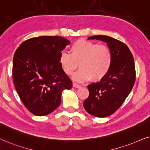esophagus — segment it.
I'll return each instance as SVG.
<instances>
[{
    "mask_svg": "<svg viewBox=\"0 0 150 150\" xmlns=\"http://www.w3.org/2000/svg\"><path fill=\"white\" fill-rule=\"evenodd\" d=\"M73 86L74 88H80L81 87V85L77 84V83H73Z\"/></svg>",
    "mask_w": 150,
    "mask_h": 150,
    "instance_id": "1",
    "label": "esophagus"
}]
</instances>
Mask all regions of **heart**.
I'll return each mask as SVG.
<instances>
[{"label":"heart","mask_w":150,"mask_h":150,"mask_svg":"<svg viewBox=\"0 0 150 150\" xmlns=\"http://www.w3.org/2000/svg\"><path fill=\"white\" fill-rule=\"evenodd\" d=\"M112 55L106 45L87 40H77L71 47V53L63 51L59 62L64 72L71 75L78 67L81 68L73 76L75 81L84 82L90 79H102L111 67Z\"/></svg>","instance_id":"heart-1"}]
</instances>
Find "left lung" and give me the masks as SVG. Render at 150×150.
<instances>
[{
  "mask_svg": "<svg viewBox=\"0 0 150 150\" xmlns=\"http://www.w3.org/2000/svg\"><path fill=\"white\" fill-rule=\"evenodd\" d=\"M88 40L104 42L112 55L108 73L99 82L88 86L89 96L83 103L90 115L106 117L119 108L132 89L136 79L134 62L129 48L113 38L93 35Z\"/></svg>",
  "mask_w": 150,
  "mask_h": 150,
  "instance_id": "obj_1",
  "label": "left lung"
}]
</instances>
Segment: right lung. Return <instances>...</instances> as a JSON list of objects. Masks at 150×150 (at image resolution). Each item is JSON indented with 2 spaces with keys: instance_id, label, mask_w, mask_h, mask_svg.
<instances>
[{
  "instance_id": "1",
  "label": "right lung",
  "mask_w": 150,
  "mask_h": 150,
  "mask_svg": "<svg viewBox=\"0 0 150 150\" xmlns=\"http://www.w3.org/2000/svg\"><path fill=\"white\" fill-rule=\"evenodd\" d=\"M71 42L60 36H40L20 45L13 59L15 88L32 114L45 116L61 103V96L73 83L62 69L59 55Z\"/></svg>"
}]
</instances>
